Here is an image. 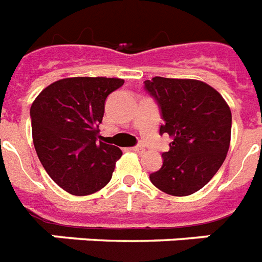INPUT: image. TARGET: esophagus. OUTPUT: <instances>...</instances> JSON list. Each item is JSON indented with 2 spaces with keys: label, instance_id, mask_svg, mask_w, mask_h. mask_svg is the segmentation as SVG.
<instances>
[{
  "label": "esophagus",
  "instance_id": "1",
  "mask_svg": "<svg viewBox=\"0 0 262 262\" xmlns=\"http://www.w3.org/2000/svg\"><path fill=\"white\" fill-rule=\"evenodd\" d=\"M131 150H133V151H135V152H143L144 147H143V146H135V147H133Z\"/></svg>",
  "mask_w": 262,
  "mask_h": 262
}]
</instances>
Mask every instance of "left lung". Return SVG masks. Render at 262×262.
Masks as SVG:
<instances>
[{"label": "left lung", "mask_w": 262, "mask_h": 262, "mask_svg": "<svg viewBox=\"0 0 262 262\" xmlns=\"http://www.w3.org/2000/svg\"><path fill=\"white\" fill-rule=\"evenodd\" d=\"M144 89L156 98L171 138L164 164L150 174L158 189L188 196L202 189L226 160L231 139V111L221 93L198 79L154 77Z\"/></svg>", "instance_id": "left-lung-1"}]
</instances>
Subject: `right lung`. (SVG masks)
I'll return each instance as SVG.
<instances>
[{"instance_id": "1", "label": "right lung", "mask_w": 262, "mask_h": 262, "mask_svg": "<svg viewBox=\"0 0 262 262\" xmlns=\"http://www.w3.org/2000/svg\"><path fill=\"white\" fill-rule=\"evenodd\" d=\"M121 78L73 77L52 82L31 105L35 150L48 176L69 193L86 196L112 179L121 150L98 142L110 93Z\"/></svg>"}]
</instances>
